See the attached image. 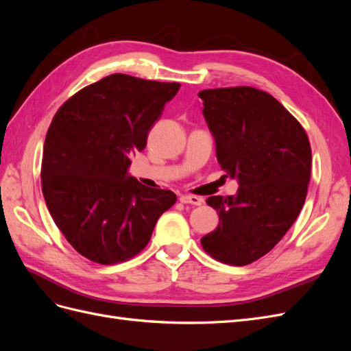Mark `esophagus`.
<instances>
[{
  "label": "esophagus",
  "instance_id": "obj_1",
  "mask_svg": "<svg viewBox=\"0 0 351 351\" xmlns=\"http://www.w3.org/2000/svg\"><path fill=\"white\" fill-rule=\"evenodd\" d=\"M180 202H182V204H186V205L190 204V205L199 206V205H202L204 199L199 197V196H193V195H182V196H180Z\"/></svg>",
  "mask_w": 351,
  "mask_h": 351
}]
</instances>
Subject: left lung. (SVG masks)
Wrapping results in <instances>:
<instances>
[{
  "label": "left lung",
  "instance_id": "left-lung-1",
  "mask_svg": "<svg viewBox=\"0 0 351 351\" xmlns=\"http://www.w3.org/2000/svg\"><path fill=\"white\" fill-rule=\"evenodd\" d=\"M204 117L236 196H209L218 227L200 239L212 258L243 267L274 249L299 217L312 151L302 124L272 95L250 86L205 89Z\"/></svg>",
  "mask_w": 351,
  "mask_h": 351
}]
</instances>
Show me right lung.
<instances>
[{"mask_svg":"<svg viewBox=\"0 0 351 351\" xmlns=\"http://www.w3.org/2000/svg\"><path fill=\"white\" fill-rule=\"evenodd\" d=\"M180 86L115 73L74 93L52 119L42 193L56 226L82 256L101 265L132 259L176 204L171 190L146 187L127 169Z\"/></svg>","mask_w":351,"mask_h":351,"instance_id":"obj_1","label":"right lung"}]
</instances>
